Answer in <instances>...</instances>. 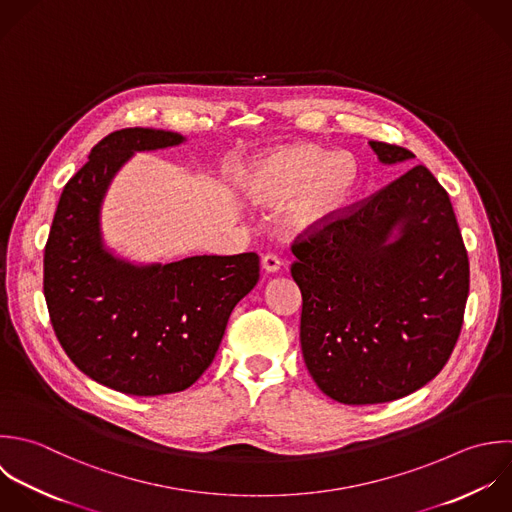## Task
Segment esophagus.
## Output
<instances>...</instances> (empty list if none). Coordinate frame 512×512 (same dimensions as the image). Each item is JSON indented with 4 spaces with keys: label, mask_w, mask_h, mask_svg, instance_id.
<instances>
[{
    "label": "esophagus",
    "mask_w": 512,
    "mask_h": 512,
    "mask_svg": "<svg viewBox=\"0 0 512 512\" xmlns=\"http://www.w3.org/2000/svg\"><path fill=\"white\" fill-rule=\"evenodd\" d=\"M261 267H263L267 273H277V271L281 269V259H279L277 255L269 253V255H265V257L261 259Z\"/></svg>",
    "instance_id": "obj_1"
}]
</instances>
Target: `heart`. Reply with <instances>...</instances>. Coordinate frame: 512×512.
<instances>
[{
  "label": "heart",
  "instance_id": "obj_1",
  "mask_svg": "<svg viewBox=\"0 0 512 512\" xmlns=\"http://www.w3.org/2000/svg\"><path fill=\"white\" fill-rule=\"evenodd\" d=\"M239 187L263 209L285 205L281 225L289 233H313L347 211L359 187V167L349 153L291 143L249 163Z\"/></svg>",
  "mask_w": 512,
  "mask_h": 512
}]
</instances>
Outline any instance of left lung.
Segmentation results:
<instances>
[{
    "label": "left lung",
    "instance_id": "8db88e82",
    "mask_svg": "<svg viewBox=\"0 0 512 512\" xmlns=\"http://www.w3.org/2000/svg\"><path fill=\"white\" fill-rule=\"evenodd\" d=\"M379 161L415 159L369 141ZM301 351L337 403L407 397L449 361L469 297V257L449 199L417 165L331 225L297 237Z\"/></svg>",
    "mask_w": 512,
    "mask_h": 512
}]
</instances>
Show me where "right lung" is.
Here are the masks:
<instances>
[{"mask_svg": "<svg viewBox=\"0 0 512 512\" xmlns=\"http://www.w3.org/2000/svg\"><path fill=\"white\" fill-rule=\"evenodd\" d=\"M173 131L103 137L67 181L43 255V295L57 341L89 379L135 397L191 387L213 363L235 305L259 281L257 253L135 265L101 237V203L137 151L175 147Z\"/></svg>", "mask_w": 512, "mask_h": 512, "instance_id": "obj_1", "label": "right lung"}]
</instances>
